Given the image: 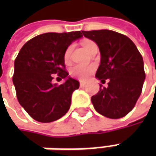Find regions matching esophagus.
<instances>
[{
	"label": "esophagus",
	"mask_w": 156,
	"mask_h": 156,
	"mask_svg": "<svg viewBox=\"0 0 156 156\" xmlns=\"http://www.w3.org/2000/svg\"><path fill=\"white\" fill-rule=\"evenodd\" d=\"M85 85H86V83H85V82L80 81V87H84Z\"/></svg>",
	"instance_id": "1"
}]
</instances>
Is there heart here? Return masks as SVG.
<instances>
[{"label": "heart", "instance_id": "heart-1", "mask_svg": "<svg viewBox=\"0 0 156 156\" xmlns=\"http://www.w3.org/2000/svg\"><path fill=\"white\" fill-rule=\"evenodd\" d=\"M83 46L84 47L85 49L88 52H90L92 48H94L97 45L90 40H85V41H83ZM72 50H73V46H69L65 51L64 60L66 62H68L70 60ZM94 65H76L70 69V74H71L72 77L75 78H78L80 80H85L94 72Z\"/></svg>", "mask_w": 156, "mask_h": 156}]
</instances>
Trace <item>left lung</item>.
Masks as SVG:
<instances>
[{
  "label": "left lung",
  "mask_w": 156,
  "mask_h": 156,
  "mask_svg": "<svg viewBox=\"0 0 156 156\" xmlns=\"http://www.w3.org/2000/svg\"><path fill=\"white\" fill-rule=\"evenodd\" d=\"M85 37L98 45L101 55L95 77L108 79V87L100 84L91 101L95 110L109 119H119L134 108L145 79L143 58L126 36L110 30L82 31Z\"/></svg>",
  "instance_id": "left-lung-1"
}]
</instances>
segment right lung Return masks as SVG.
I'll list each match as a JSON object with an SVG mask.
<instances>
[{"label": "right lung", "instance_id": "obj_1", "mask_svg": "<svg viewBox=\"0 0 156 156\" xmlns=\"http://www.w3.org/2000/svg\"><path fill=\"white\" fill-rule=\"evenodd\" d=\"M82 37L80 31L48 32L29 40L19 51L12 81L19 104L35 120L52 122L68 111L79 82L65 71L64 52ZM56 73L65 79L62 85L51 83Z\"/></svg>", "mask_w": 156, "mask_h": 156}]
</instances>
